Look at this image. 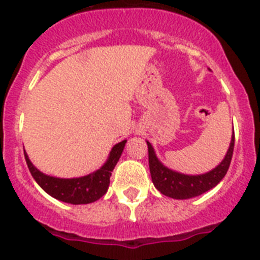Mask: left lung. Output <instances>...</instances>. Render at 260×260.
<instances>
[{"instance_id": "obj_1", "label": "left lung", "mask_w": 260, "mask_h": 260, "mask_svg": "<svg viewBox=\"0 0 260 260\" xmlns=\"http://www.w3.org/2000/svg\"><path fill=\"white\" fill-rule=\"evenodd\" d=\"M234 142H235V137L233 133L230 147L227 150V154L222 162L209 173L199 174V175H187V174L178 173L166 167L156 158L151 143L147 142L149 167L154 186L158 191L174 199H190L209 191L212 187H215L226 175L230 167L231 158H233Z\"/></svg>"}]
</instances>
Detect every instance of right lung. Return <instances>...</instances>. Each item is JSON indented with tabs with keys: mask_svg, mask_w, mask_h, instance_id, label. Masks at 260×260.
Instances as JSON below:
<instances>
[{
	"mask_svg": "<svg viewBox=\"0 0 260 260\" xmlns=\"http://www.w3.org/2000/svg\"><path fill=\"white\" fill-rule=\"evenodd\" d=\"M127 141H122L111 149L109 158L102 167L94 173L79 178H55L41 173L37 167L30 162L26 151L23 150L25 159L30 174L33 175L41 187L45 191L51 195L53 198L62 201V202L72 203V205H87L104 197L106 194L109 184H110L111 171L114 170L115 165L122 155V151L125 149V143Z\"/></svg>",
	"mask_w": 260,
	"mask_h": 260,
	"instance_id": "add662e5",
	"label": "right lung"
}]
</instances>
